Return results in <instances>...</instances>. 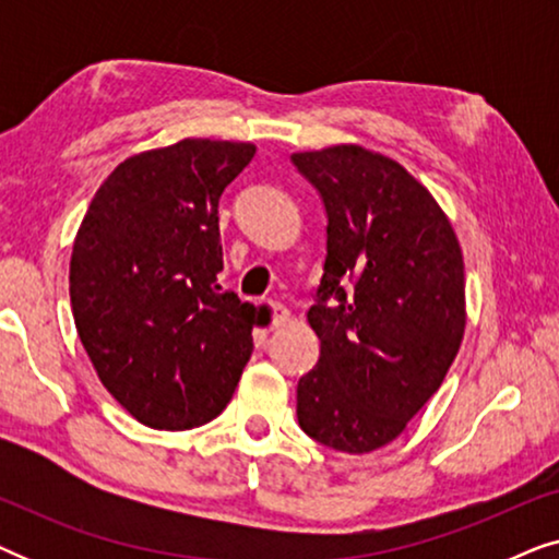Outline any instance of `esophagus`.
<instances>
[{"instance_id": "obj_1", "label": "esophagus", "mask_w": 559, "mask_h": 559, "mask_svg": "<svg viewBox=\"0 0 559 559\" xmlns=\"http://www.w3.org/2000/svg\"><path fill=\"white\" fill-rule=\"evenodd\" d=\"M272 310V328H285L289 323V310L280 302H270Z\"/></svg>"}]
</instances>
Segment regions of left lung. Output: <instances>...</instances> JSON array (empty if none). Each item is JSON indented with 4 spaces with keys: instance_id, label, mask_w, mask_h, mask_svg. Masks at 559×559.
<instances>
[{
    "instance_id": "8db88e82",
    "label": "left lung",
    "mask_w": 559,
    "mask_h": 559,
    "mask_svg": "<svg viewBox=\"0 0 559 559\" xmlns=\"http://www.w3.org/2000/svg\"><path fill=\"white\" fill-rule=\"evenodd\" d=\"M328 213L308 323L316 369L297 384L312 440L364 455L400 438L438 392L465 331L463 251L430 190L361 144L295 152Z\"/></svg>"
}]
</instances>
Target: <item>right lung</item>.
<instances>
[{"mask_svg": "<svg viewBox=\"0 0 559 559\" xmlns=\"http://www.w3.org/2000/svg\"><path fill=\"white\" fill-rule=\"evenodd\" d=\"M254 152L180 140L127 157L75 234V331L106 392L155 430L218 417L254 348L257 308L218 285V198Z\"/></svg>", "mask_w": 559, "mask_h": 559, "instance_id": "1", "label": "right lung"}]
</instances>
